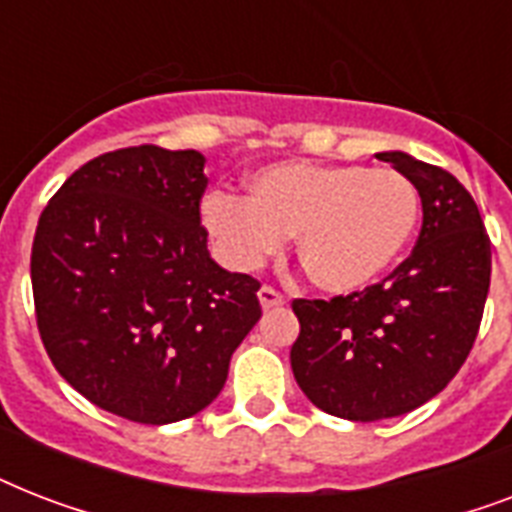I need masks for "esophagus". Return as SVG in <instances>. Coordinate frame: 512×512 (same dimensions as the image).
I'll return each instance as SVG.
<instances>
[{
  "instance_id": "obj_1",
  "label": "esophagus",
  "mask_w": 512,
  "mask_h": 512,
  "mask_svg": "<svg viewBox=\"0 0 512 512\" xmlns=\"http://www.w3.org/2000/svg\"><path fill=\"white\" fill-rule=\"evenodd\" d=\"M257 297H260L263 311H273V308H281V305H284V295H281V292H276L273 287H263L260 292H257Z\"/></svg>"
}]
</instances>
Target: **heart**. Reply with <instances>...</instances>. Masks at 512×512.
<instances>
[{
    "mask_svg": "<svg viewBox=\"0 0 512 512\" xmlns=\"http://www.w3.org/2000/svg\"><path fill=\"white\" fill-rule=\"evenodd\" d=\"M204 225L225 260L255 271L297 236V260L324 292L366 289L398 263L420 220V193L404 172L356 164H273L249 199L212 193Z\"/></svg>",
    "mask_w": 512,
    "mask_h": 512,
    "instance_id": "1",
    "label": "heart"
}]
</instances>
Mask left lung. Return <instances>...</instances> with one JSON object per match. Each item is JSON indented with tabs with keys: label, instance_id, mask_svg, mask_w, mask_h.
Segmentation results:
<instances>
[{
	"label": "left lung",
	"instance_id": "8db88e82",
	"mask_svg": "<svg viewBox=\"0 0 512 512\" xmlns=\"http://www.w3.org/2000/svg\"><path fill=\"white\" fill-rule=\"evenodd\" d=\"M377 159L414 183L422 231L380 284L332 300H295L289 361L321 412L374 422L422 406L465 364L492 279V241L465 185L404 151Z\"/></svg>",
	"mask_w": 512,
	"mask_h": 512
}]
</instances>
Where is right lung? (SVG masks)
I'll use <instances>...</instances> for the list:
<instances>
[{
  "mask_svg": "<svg viewBox=\"0 0 512 512\" xmlns=\"http://www.w3.org/2000/svg\"><path fill=\"white\" fill-rule=\"evenodd\" d=\"M199 151L119 148L68 177L31 247L36 327L60 377L124 420L201 412L263 311L209 257Z\"/></svg>",
  "mask_w": 512,
  "mask_h": 512,
  "instance_id": "obj_1",
  "label": "right lung"
}]
</instances>
